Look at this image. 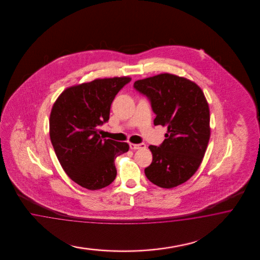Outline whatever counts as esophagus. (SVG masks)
Listing matches in <instances>:
<instances>
[{
    "instance_id": "obj_1",
    "label": "esophagus",
    "mask_w": 260,
    "mask_h": 260,
    "mask_svg": "<svg viewBox=\"0 0 260 260\" xmlns=\"http://www.w3.org/2000/svg\"><path fill=\"white\" fill-rule=\"evenodd\" d=\"M129 148H131L132 150L145 149V148H146V145H145V144H133V143H131V144H129Z\"/></svg>"
}]
</instances>
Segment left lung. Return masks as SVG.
Listing matches in <instances>:
<instances>
[{
    "label": "left lung",
    "instance_id": "8db88e82",
    "mask_svg": "<svg viewBox=\"0 0 260 260\" xmlns=\"http://www.w3.org/2000/svg\"><path fill=\"white\" fill-rule=\"evenodd\" d=\"M134 87L149 97L154 125L168 126L160 147H149L152 162L145 174L158 187H177L196 173L204 157L211 136L209 104L194 82L171 73L137 80Z\"/></svg>",
    "mask_w": 260,
    "mask_h": 260
}]
</instances>
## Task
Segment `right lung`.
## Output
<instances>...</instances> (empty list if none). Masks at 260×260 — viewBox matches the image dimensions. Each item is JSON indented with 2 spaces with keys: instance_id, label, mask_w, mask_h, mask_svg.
Here are the masks:
<instances>
[{
  "instance_id": "add662e5",
  "label": "right lung",
  "mask_w": 260,
  "mask_h": 260,
  "mask_svg": "<svg viewBox=\"0 0 260 260\" xmlns=\"http://www.w3.org/2000/svg\"><path fill=\"white\" fill-rule=\"evenodd\" d=\"M128 76L95 79L63 90L51 109L49 136L56 156L72 181L90 190L103 189L116 177V156L125 142L102 139L97 127L110 119V106Z\"/></svg>"
}]
</instances>
